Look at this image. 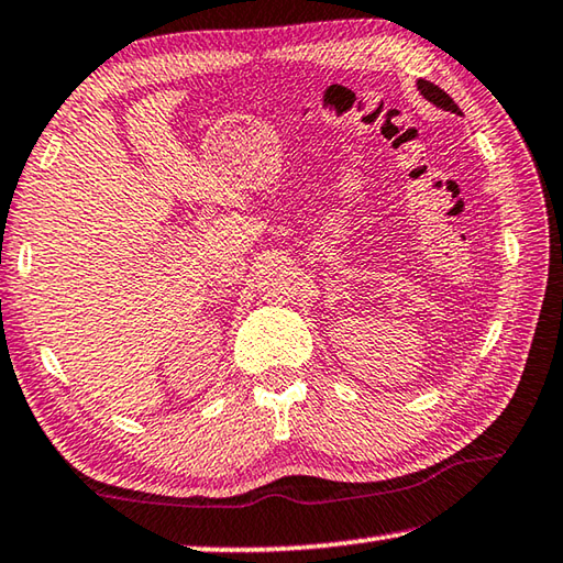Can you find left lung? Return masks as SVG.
<instances>
[{"instance_id":"obj_1","label":"left lung","mask_w":563,"mask_h":563,"mask_svg":"<svg viewBox=\"0 0 563 563\" xmlns=\"http://www.w3.org/2000/svg\"><path fill=\"white\" fill-rule=\"evenodd\" d=\"M419 91H422V97H424L427 101H432L434 107H440V109H446V111L460 113V107H456V103L452 101L450 93L442 91L440 87H434L432 81H419Z\"/></svg>"}]
</instances>
